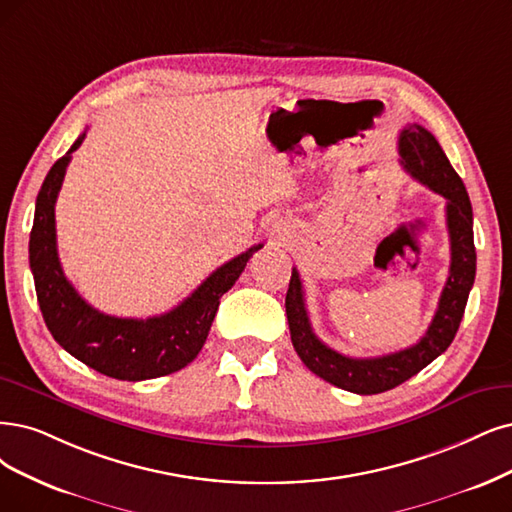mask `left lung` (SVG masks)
I'll return each instance as SVG.
<instances>
[{
  "label": "left lung",
  "instance_id": "left-lung-1",
  "mask_svg": "<svg viewBox=\"0 0 512 512\" xmlns=\"http://www.w3.org/2000/svg\"><path fill=\"white\" fill-rule=\"evenodd\" d=\"M401 164L407 173L447 200V230L451 242V266L443 287L439 308L418 344L375 358H352L335 352L314 335L304 285L293 268L287 291V318L291 342L304 365L325 382L354 392L380 394L407 382L434 358L441 356L462 323L468 293L477 274L475 234H472V206L460 175L449 164L439 141L420 124H407L399 135Z\"/></svg>",
  "mask_w": 512,
  "mask_h": 512
}]
</instances>
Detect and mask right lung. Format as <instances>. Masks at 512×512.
<instances>
[{"mask_svg": "<svg viewBox=\"0 0 512 512\" xmlns=\"http://www.w3.org/2000/svg\"><path fill=\"white\" fill-rule=\"evenodd\" d=\"M84 137L86 132L63 158L52 164L35 200L29 266L44 323L61 348L113 380L143 382L175 373L198 356L211 331L221 295L234 287L246 261L263 244H255L223 263L192 295L166 314L118 318L94 310L63 274L54 225L56 196L61 192L71 154L82 145Z\"/></svg>", "mask_w": 512, "mask_h": 512, "instance_id": "add662e5", "label": "right lung"}]
</instances>
